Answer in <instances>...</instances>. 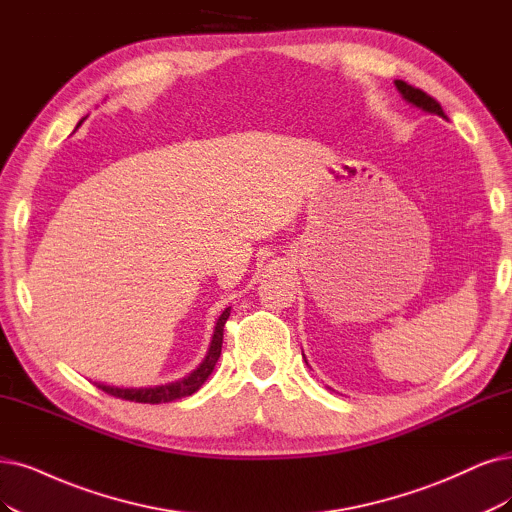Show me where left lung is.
<instances>
[{
  "label": "left lung",
  "mask_w": 512,
  "mask_h": 512,
  "mask_svg": "<svg viewBox=\"0 0 512 512\" xmlns=\"http://www.w3.org/2000/svg\"><path fill=\"white\" fill-rule=\"evenodd\" d=\"M394 86L399 88V92L403 94V99H405L407 103H411V105H415V107H420V109H424V111H428V113H437V116L445 118V111H443L441 103H439L437 99H432L430 94H426L424 90L415 88V86H411V84H407V82H403V80H396Z\"/></svg>",
  "instance_id": "1"
}]
</instances>
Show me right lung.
<instances>
[{
  "instance_id": "obj_1",
  "label": "right lung",
  "mask_w": 512,
  "mask_h": 512,
  "mask_svg": "<svg viewBox=\"0 0 512 512\" xmlns=\"http://www.w3.org/2000/svg\"><path fill=\"white\" fill-rule=\"evenodd\" d=\"M230 310L232 308H225L223 314L219 316L217 325H215V333H213V342H211V348H208V352L204 356V361L192 373L185 375L183 380L162 384V386H151V388H118V386H107V384H97V386L103 392L116 396V399L135 401V403H149V405L170 403V401L183 399V396H192L208 380V375L213 373V369L219 361L221 344H223V327H225V320L230 318Z\"/></svg>"
}]
</instances>
